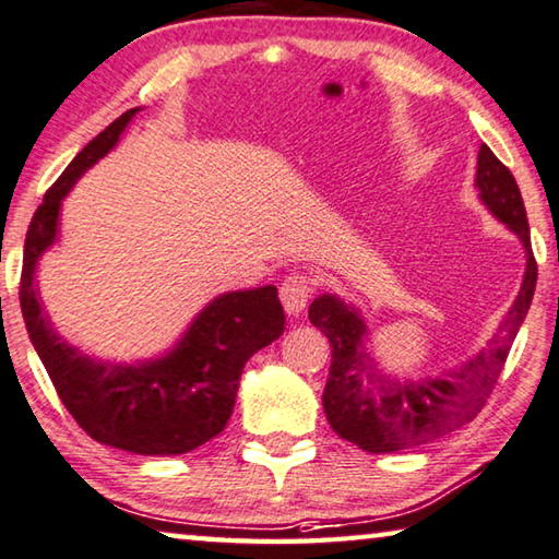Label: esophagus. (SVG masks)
I'll return each mask as SVG.
<instances>
[{
	"mask_svg": "<svg viewBox=\"0 0 559 559\" xmlns=\"http://www.w3.org/2000/svg\"><path fill=\"white\" fill-rule=\"evenodd\" d=\"M313 294V281L304 276V273H290L286 281L281 283V304L286 308L288 316H298L308 306Z\"/></svg>",
	"mask_w": 559,
	"mask_h": 559,
	"instance_id": "esophagus-1",
	"label": "esophagus"
}]
</instances>
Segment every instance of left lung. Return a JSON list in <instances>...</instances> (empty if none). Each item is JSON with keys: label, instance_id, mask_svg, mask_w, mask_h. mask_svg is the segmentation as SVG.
I'll list each match as a JSON object with an SVG mask.
<instances>
[{"label": "left lung", "instance_id": "left-lung-1", "mask_svg": "<svg viewBox=\"0 0 559 559\" xmlns=\"http://www.w3.org/2000/svg\"><path fill=\"white\" fill-rule=\"evenodd\" d=\"M475 186L487 211L520 238L527 259L515 304L477 356L438 378H395L370 353L368 325L356 306L321 294L308 308L311 323L331 341L333 358L323 391L325 418L343 440L366 453H397L425 445L471 423L490 397L533 304L537 263L530 246L525 203L515 176L485 144L477 154Z\"/></svg>", "mask_w": 559, "mask_h": 559}]
</instances>
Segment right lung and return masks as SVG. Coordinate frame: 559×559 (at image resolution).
<instances>
[{"mask_svg": "<svg viewBox=\"0 0 559 559\" xmlns=\"http://www.w3.org/2000/svg\"><path fill=\"white\" fill-rule=\"evenodd\" d=\"M139 111L136 106L121 114L88 141L47 191L26 231L20 300L34 350L86 436L136 455H183L226 428L246 360L281 338L286 313L276 286L221 294L158 358L111 362L84 356L61 338L34 281L39 259L59 238L61 201L119 144Z\"/></svg>", "mask_w": 559, "mask_h": 559, "instance_id": "1", "label": "right lung"}]
</instances>
